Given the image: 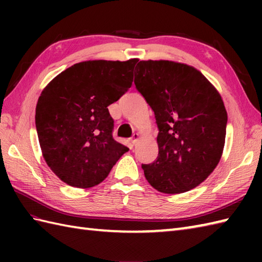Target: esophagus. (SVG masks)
I'll use <instances>...</instances> for the list:
<instances>
[{
	"mask_svg": "<svg viewBox=\"0 0 262 262\" xmlns=\"http://www.w3.org/2000/svg\"><path fill=\"white\" fill-rule=\"evenodd\" d=\"M138 140H140V134H138V133H135V134L133 135V137H132L133 145H136V143H137Z\"/></svg>",
	"mask_w": 262,
	"mask_h": 262,
	"instance_id": "obj_1",
	"label": "esophagus"
}]
</instances>
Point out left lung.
<instances>
[{"instance_id": "left-lung-1", "label": "left lung", "mask_w": 262, "mask_h": 262, "mask_svg": "<svg viewBox=\"0 0 262 262\" xmlns=\"http://www.w3.org/2000/svg\"><path fill=\"white\" fill-rule=\"evenodd\" d=\"M135 85L154 111L159 155L142 164L146 180L163 193H182L207 179L222 158L227 114L220 92L190 65L141 60Z\"/></svg>"}]
</instances>
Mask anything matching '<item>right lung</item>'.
<instances>
[{
	"label": "right lung",
	"mask_w": 262,
	"mask_h": 262,
	"mask_svg": "<svg viewBox=\"0 0 262 262\" xmlns=\"http://www.w3.org/2000/svg\"><path fill=\"white\" fill-rule=\"evenodd\" d=\"M137 60L76 63L42 90L36 105L39 144L47 165L69 186L99 185L129 149L113 138L108 105L132 86Z\"/></svg>",
	"instance_id": "right-lung-1"
}]
</instances>
